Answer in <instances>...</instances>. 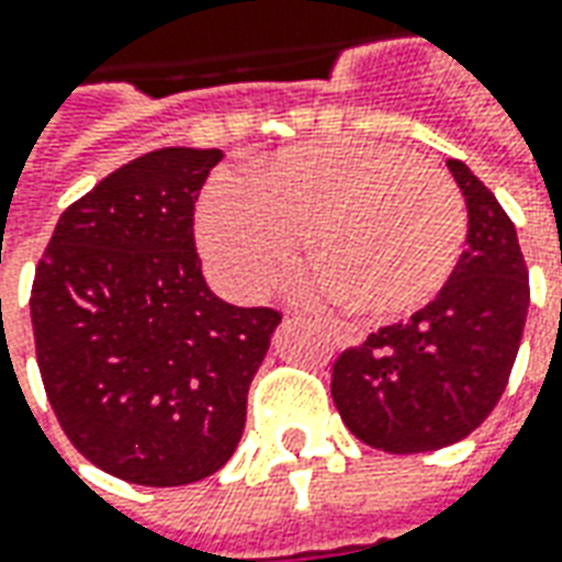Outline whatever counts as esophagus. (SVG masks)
<instances>
[{"mask_svg":"<svg viewBox=\"0 0 562 562\" xmlns=\"http://www.w3.org/2000/svg\"><path fill=\"white\" fill-rule=\"evenodd\" d=\"M325 328H328L331 340L340 344V347H356V344H362V331H359L356 325H349V322H325Z\"/></svg>","mask_w":562,"mask_h":562,"instance_id":"obj_1","label":"esophagus"}]
</instances>
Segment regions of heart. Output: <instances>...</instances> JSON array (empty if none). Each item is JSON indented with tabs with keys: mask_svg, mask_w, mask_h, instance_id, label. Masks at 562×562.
Wrapping results in <instances>:
<instances>
[{
	"mask_svg": "<svg viewBox=\"0 0 562 562\" xmlns=\"http://www.w3.org/2000/svg\"><path fill=\"white\" fill-rule=\"evenodd\" d=\"M310 301H352L368 316L426 307L457 270L469 210L450 172L402 145L331 139L261 160L252 182L218 176L203 194L200 243L215 277L255 301L301 252Z\"/></svg>",
	"mask_w": 562,
	"mask_h": 562,
	"instance_id": "obj_1",
	"label": "heart"
}]
</instances>
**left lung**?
Here are the masks:
<instances>
[{"mask_svg": "<svg viewBox=\"0 0 562 562\" xmlns=\"http://www.w3.org/2000/svg\"><path fill=\"white\" fill-rule=\"evenodd\" d=\"M469 206V246L435 301L383 325L331 368L347 429L386 453H426L472 435L508 386L529 307L517 231L462 160H447Z\"/></svg>", "mask_w": 562, "mask_h": 562, "instance_id": "obj_1", "label": "left lung"}]
</instances>
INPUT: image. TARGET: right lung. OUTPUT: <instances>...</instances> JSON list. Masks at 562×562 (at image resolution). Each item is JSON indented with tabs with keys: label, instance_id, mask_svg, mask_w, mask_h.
Instances as JSON below:
<instances>
[{
	"label": "right lung",
	"instance_id": "add662e5",
	"mask_svg": "<svg viewBox=\"0 0 562 562\" xmlns=\"http://www.w3.org/2000/svg\"><path fill=\"white\" fill-rule=\"evenodd\" d=\"M218 148H158L78 198L38 258L35 359L66 438L127 484L182 486L240 445L282 313L210 292L194 203Z\"/></svg>",
	"mask_w": 562,
	"mask_h": 562
}]
</instances>
